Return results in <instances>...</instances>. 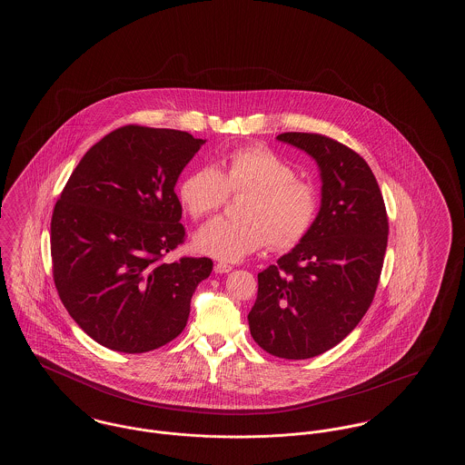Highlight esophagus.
Here are the masks:
<instances>
[{
	"label": "esophagus",
	"instance_id": "esophagus-1",
	"mask_svg": "<svg viewBox=\"0 0 465 465\" xmlns=\"http://www.w3.org/2000/svg\"><path fill=\"white\" fill-rule=\"evenodd\" d=\"M214 272H216V273H228V272H232V265L216 263V265H214Z\"/></svg>",
	"mask_w": 465,
	"mask_h": 465
}]
</instances>
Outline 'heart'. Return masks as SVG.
Returning a JSON list of instances; mask_svg holds the SVG:
<instances>
[{"mask_svg": "<svg viewBox=\"0 0 465 465\" xmlns=\"http://www.w3.org/2000/svg\"><path fill=\"white\" fill-rule=\"evenodd\" d=\"M239 193L245 197L237 205V220L220 218L197 232L200 252L237 262L265 242L273 251H289L309 235L319 213L315 184L296 176L288 160L265 146L237 148L220 171L200 167L179 186V200L193 220L213 216Z\"/></svg>", "mask_w": 465, "mask_h": 465, "instance_id": "heart-1", "label": "heart"}]
</instances>
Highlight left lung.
Returning a JSON list of instances; mask_svg holds the SVG:
<instances>
[{"label": "left lung", "mask_w": 465, "mask_h": 465, "mask_svg": "<svg viewBox=\"0 0 465 465\" xmlns=\"http://www.w3.org/2000/svg\"><path fill=\"white\" fill-rule=\"evenodd\" d=\"M321 167L322 205L309 235L258 273L249 330L268 354L309 359L354 330L371 307L387 249L385 202L366 160L328 135L284 133Z\"/></svg>", "instance_id": "left-lung-1"}]
</instances>
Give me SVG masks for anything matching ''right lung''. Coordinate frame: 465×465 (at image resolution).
I'll return each mask as SVG.
<instances>
[{
  "mask_svg": "<svg viewBox=\"0 0 465 465\" xmlns=\"http://www.w3.org/2000/svg\"><path fill=\"white\" fill-rule=\"evenodd\" d=\"M203 144L192 134L124 125L80 160L50 223L52 275L74 322L103 347L143 354L184 330L211 258L165 262L186 239L174 186Z\"/></svg>",
  "mask_w": 465,
  "mask_h": 465,
  "instance_id": "add662e5",
  "label": "right lung"
}]
</instances>
